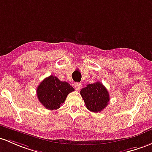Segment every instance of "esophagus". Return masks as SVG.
Returning <instances> with one entry per match:
<instances>
[{
  "mask_svg": "<svg viewBox=\"0 0 152 152\" xmlns=\"http://www.w3.org/2000/svg\"><path fill=\"white\" fill-rule=\"evenodd\" d=\"M74 87L76 90H80L81 88V84L79 83H74Z\"/></svg>",
  "mask_w": 152,
  "mask_h": 152,
  "instance_id": "obj_1",
  "label": "esophagus"
}]
</instances>
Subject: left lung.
<instances>
[{
  "mask_svg": "<svg viewBox=\"0 0 152 152\" xmlns=\"http://www.w3.org/2000/svg\"><path fill=\"white\" fill-rule=\"evenodd\" d=\"M86 107L93 112H100L106 108L110 100L107 88L100 82L88 84L80 91Z\"/></svg>",
  "mask_w": 152,
  "mask_h": 152,
  "instance_id": "8db88e82",
  "label": "left lung"
}]
</instances>
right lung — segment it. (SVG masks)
I'll return each instance as SVG.
<instances>
[{
  "instance_id": "obj_1",
  "label": "right lung",
  "mask_w": 152,
  "mask_h": 152,
  "mask_svg": "<svg viewBox=\"0 0 152 152\" xmlns=\"http://www.w3.org/2000/svg\"><path fill=\"white\" fill-rule=\"evenodd\" d=\"M75 89L67 82H62L53 75L45 78L37 88L38 100L49 110L59 108L69 93Z\"/></svg>"
}]
</instances>
